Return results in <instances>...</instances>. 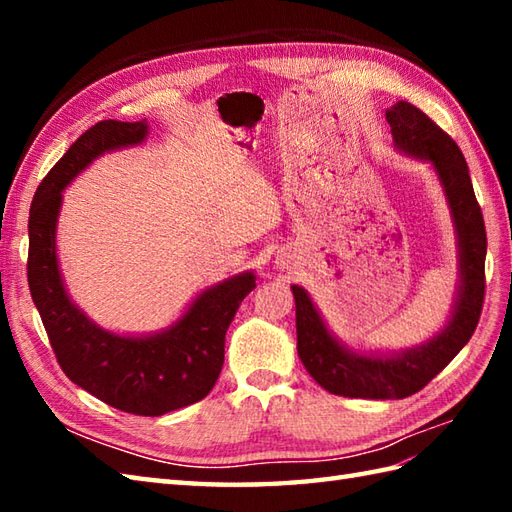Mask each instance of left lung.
I'll return each mask as SVG.
<instances>
[{
	"mask_svg": "<svg viewBox=\"0 0 512 512\" xmlns=\"http://www.w3.org/2000/svg\"><path fill=\"white\" fill-rule=\"evenodd\" d=\"M398 154L429 165L447 200L458 279L449 319L420 345L405 350H354L336 336L306 288L290 286L297 308V352L317 383L336 396L398 400L416 394L469 343L484 303L486 231L469 167L455 140L416 105L398 101L385 112Z\"/></svg>",
	"mask_w": 512,
	"mask_h": 512,
	"instance_id": "obj_1",
	"label": "left lung"
}]
</instances>
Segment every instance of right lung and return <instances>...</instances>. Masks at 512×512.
I'll list each match as a JSON object with an SVG mask.
<instances>
[{
	"label": "right lung",
	"instance_id": "add662e5",
	"mask_svg": "<svg viewBox=\"0 0 512 512\" xmlns=\"http://www.w3.org/2000/svg\"><path fill=\"white\" fill-rule=\"evenodd\" d=\"M147 121H101L90 127L32 198L28 286L57 361L72 383L121 411L162 416L209 396L224 365V336L257 275L244 270L206 286L171 325L147 334L107 330L72 301L57 253L63 191L112 151L143 145Z\"/></svg>",
	"mask_w": 512,
	"mask_h": 512
}]
</instances>
